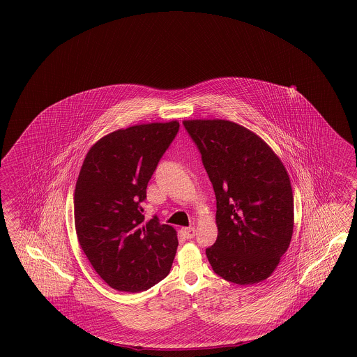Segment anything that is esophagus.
I'll use <instances>...</instances> for the list:
<instances>
[{"mask_svg": "<svg viewBox=\"0 0 357 357\" xmlns=\"http://www.w3.org/2000/svg\"><path fill=\"white\" fill-rule=\"evenodd\" d=\"M181 233H182V236H183L184 238L191 239V238L195 237V227H182Z\"/></svg>", "mask_w": 357, "mask_h": 357, "instance_id": "esophagus-1", "label": "esophagus"}]
</instances>
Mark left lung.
I'll return each mask as SVG.
<instances>
[{
  "label": "left lung",
  "instance_id": "obj_1",
  "mask_svg": "<svg viewBox=\"0 0 357 357\" xmlns=\"http://www.w3.org/2000/svg\"><path fill=\"white\" fill-rule=\"evenodd\" d=\"M216 195L217 275L239 285L270 278L289 248L293 192L280 158L254 132L229 120H184Z\"/></svg>",
  "mask_w": 357,
  "mask_h": 357
}]
</instances>
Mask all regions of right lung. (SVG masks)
Masks as SVG:
<instances>
[{
  "label": "right lung",
  "instance_id": "1",
  "mask_svg": "<svg viewBox=\"0 0 357 357\" xmlns=\"http://www.w3.org/2000/svg\"><path fill=\"white\" fill-rule=\"evenodd\" d=\"M179 130L176 120L118 130L98 140L75 190L77 238L89 261L120 292H141L165 279L178 248L176 230L145 221L146 185Z\"/></svg>",
  "mask_w": 357,
  "mask_h": 357
}]
</instances>
